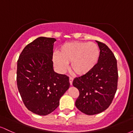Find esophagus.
<instances>
[{"instance_id":"obj_1","label":"esophagus","mask_w":133,"mask_h":133,"mask_svg":"<svg viewBox=\"0 0 133 133\" xmlns=\"http://www.w3.org/2000/svg\"><path fill=\"white\" fill-rule=\"evenodd\" d=\"M72 82H73V78L72 77H69V82H70V84L71 85H72Z\"/></svg>"}]
</instances>
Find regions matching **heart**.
<instances>
[{
  "mask_svg": "<svg viewBox=\"0 0 133 133\" xmlns=\"http://www.w3.org/2000/svg\"><path fill=\"white\" fill-rule=\"evenodd\" d=\"M100 57L99 46L94 42H67L54 53L52 62L57 71L64 73L70 63V69L76 75L88 74L96 67Z\"/></svg>",
  "mask_w": 133,
  "mask_h": 133,
  "instance_id": "heart-1",
  "label": "heart"
}]
</instances>
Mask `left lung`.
<instances>
[{
	"mask_svg": "<svg viewBox=\"0 0 133 133\" xmlns=\"http://www.w3.org/2000/svg\"><path fill=\"white\" fill-rule=\"evenodd\" d=\"M96 42L100 50L97 65L88 74L76 77L72 82L79 91L76 108L88 115L106 110L112 103L117 86L116 59L106 44Z\"/></svg>",
	"mask_w": 133,
	"mask_h": 133,
	"instance_id": "obj_1",
	"label": "left lung"
}]
</instances>
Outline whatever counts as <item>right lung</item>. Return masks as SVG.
<instances>
[{
  "label": "right lung",
  "mask_w": 133,
  "mask_h": 133,
  "mask_svg": "<svg viewBox=\"0 0 133 133\" xmlns=\"http://www.w3.org/2000/svg\"><path fill=\"white\" fill-rule=\"evenodd\" d=\"M56 41L54 38H37L24 47L17 61L19 92L27 109L40 116L53 112L70 86L69 77L53 69Z\"/></svg>",
  "instance_id": "add662e5"
}]
</instances>
